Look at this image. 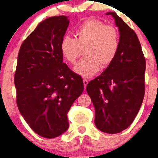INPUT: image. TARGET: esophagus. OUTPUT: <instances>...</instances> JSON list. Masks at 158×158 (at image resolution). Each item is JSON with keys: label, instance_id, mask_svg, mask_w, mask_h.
I'll return each instance as SVG.
<instances>
[{"label": "esophagus", "instance_id": "esophagus-1", "mask_svg": "<svg viewBox=\"0 0 158 158\" xmlns=\"http://www.w3.org/2000/svg\"><path fill=\"white\" fill-rule=\"evenodd\" d=\"M88 80H86V79H84L83 80V84H84V88H86V86H87V85H88Z\"/></svg>", "mask_w": 158, "mask_h": 158}]
</instances>
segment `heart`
Listing matches in <instances>:
<instances>
[{
  "label": "heart",
  "instance_id": "1",
  "mask_svg": "<svg viewBox=\"0 0 158 158\" xmlns=\"http://www.w3.org/2000/svg\"><path fill=\"white\" fill-rule=\"evenodd\" d=\"M75 39L64 36L60 49L67 61L74 63L83 49L85 56L74 67V71L82 76H93L101 68L109 66L119 49L118 32L114 27L97 19H88L81 23L75 31Z\"/></svg>",
  "mask_w": 158,
  "mask_h": 158
}]
</instances>
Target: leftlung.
I'll list each match as a JSON object with an SVG mask.
<instances>
[{
	"label": "left lung",
	"instance_id": "left-lung-1",
	"mask_svg": "<svg viewBox=\"0 0 158 158\" xmlns=\"http://www.w3.org/2000/svg\"><path fill=\"white\" fill-rule=\"evenodd\" d=\"M119 31V49L113 62L88 84L96 111L95 124L116 134L130 126L143 101L146 62L137 34L115 12H108Z\"/></svg>",
	"mask_w": 158,
	"mask_h": 158
}]
</instances>
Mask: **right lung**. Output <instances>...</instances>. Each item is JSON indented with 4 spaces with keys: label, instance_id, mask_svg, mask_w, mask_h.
<instances>
[{
    "label": "right lung",
    "instance_id": "add662e5",
    "mask_svg": "<svg viewBox=\"0 0 158 158\" xmlns=\"http://www.w3.org/2000/svg\"><path fill=\"white\" fill-rule=\"evenodd\" d=\"M69 23L64 16L42 21L21 44L14 75L19 111L49 139L68 130L67 113L84 89L82 77L62 62L60 44Z\"/></svg>",
    "mask_w": 158,
    "mask_h": 158
}]
</instances>
